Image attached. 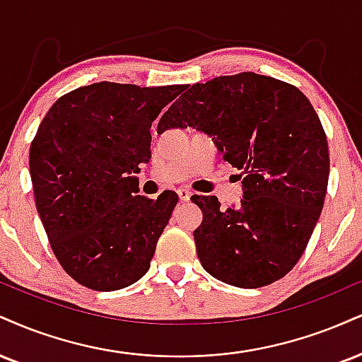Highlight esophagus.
<instances>
[{
    "instance_id": "1",
    "label": "esophagus",
    "mask_w": 362,
    "mask_h": 362,
    "mask_svg": "<svg viewBox=\"0 0 362 362\" xmlns=\"http://www.w3.org/2000/svg\"><path fill=\"white\" fill-rule=\"evenodd\" d=\"M177 194H178V199H180L182 202H189L190 197H192V192L187 189H178Z\"/></svg>"
}]
</instances>
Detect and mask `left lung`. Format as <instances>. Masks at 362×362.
I'll return each mask as SVG.
<instances>
[{"mask_svg": "<svg viewBox=\"0 0 362 362\" xmlns=\"http://www.w3.org/2000/svg\"><path fill=\"white\" fill-rule=\"evenodd\" d=\"M187 126L211 134L243 175L239 206L192 197L204 214L194 230L200 263L239 288L272 285L302 258L324 207L330 162L319 116L295 86L241 72L194 84L156 132Z\"/></svg>", "mask_w": 362, "mask_h": 362, "instance_id": "left-lung-1", "label": "left lung"}]
</instances>
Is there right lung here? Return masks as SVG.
I'll list each match as a JSON object with an SVG mask.
<instances>
[{"mask_svg": "<svg viewBox=\"0 0 362 362\" xmlns=\"http://www.w3.org/2000/svg\"><path fill=\"white\" fill-rule=\"evenodd\" d=\"M185 86L95 82L52 104L30 146L35 206L69 276L98 291L124 288L150 268L178 202L136 195L150 128Z\"/></svg>", "mask_w": 362, "mask_h": 362, "instance_id": "1", "label": "right lung"}]
</instances>
